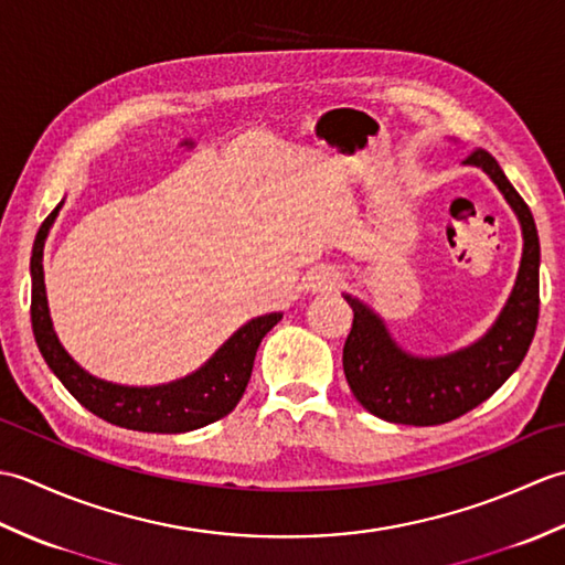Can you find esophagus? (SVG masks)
<instances>
[{
  "label": "esophagus",
  "mask_w": 565,
  "mask_h": 565,
  "mask_svg": "<svg viewBox=\"0 0 565 565\" xmlns=\"http://www.w3.org/2000/svg\"><path fill=\"white\" fill-rule=\"evenodd\" d=\"M340 284H342V271L334 267H318L303 279L306 291H313V294L332 291V289H338Z\"/></svg>",
  "instance_id": "obj_1"
}]
</instances>
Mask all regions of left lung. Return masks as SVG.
Instances as JSON below:
<instances>
[{"label": "left lung", "mask_w": 565, "mask_h": 565, "mask_svg": "<svg viewBox=\"0 0 565 565\" xmlns=\"http://www.w3.org/2000/svg\"><path fill=\"white\" fill-rule=\"evenodd\" d=\"M483 170L505 196L522 227V259L512 291L493 326L476 342L439 356H417L393 340L374 308L344 294L354 310L342 366L354 398L371 415L398 425H441L473 411L505 383L534 340L539 320V235L532 211L508 182L493 154L463 160Z\"/></svg>", "instance_id": "obj_1"}]
</instances>
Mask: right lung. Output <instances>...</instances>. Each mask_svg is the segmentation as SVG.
Segmentation results:
<instances>
[{
    "label": "right lung",
    "mask_w": 565,
    "mask_h": 565,
    "mask_svg": "<svg viewBox=\"0 0 565 565\" xmlns=\"http://www.w3.org/2000/svg\"><path fill=\"white\" fill-rule=\"evenodd\" d=\"M60 209H63V201L43 221L39 235H35L31 257V326L35 344H39L45 364L51 366L60 383L89 413L106 419V423L136 431L179 435V431L206 427L233 413V407L247 388L262 338L281 320L284 313L252 318L213 352L206 364H201L184 379L160 383V386H124V383L94 376L60 344L51 320V308H47L43 247Z\"/></svg>",
    "instance_id": "1"
}]
</instances>
